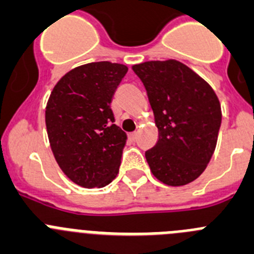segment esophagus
<instances>
[{
	"label": "esophagus",
	"mask_w": 254,
	"mask_h": 254,
	"mask_svg": "<svg viewBox=\"0 0 254 254\" xmlns=\"http://www.w3.org/2000/svg\"><path fill=\"white\" fill-rule=\"evenodd\" d=\"M136 135H138V132H136V131L130 132V134H129V139H130V140H131V141H135Z\"/></svg>",
	"instance_id": "1"
}]
</instances>
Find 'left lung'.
Instances as JSON below:
<instances>
[{"mask_svg": "<svg viewBox=\"0 0 254 254\" xmlns=\"http://www.w3.org/2000/svg\"><path fill=\"white\" fill-rule=\"evenodd\" d=\"M143 82L158 127V141L145 152L153 175L168 186H184L204 172L221 124L218 96L181 62L132 65Z\"/></svg>", "mask_w": 254, "mask_h": 254, "instance_id": "8db88e82", "label": "left lung"}]
</instances>
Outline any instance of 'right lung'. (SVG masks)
<instances>
[{
    "label": "right lung",
    "instance_id": "obj_1",
    "mask_svg": "<svg viewBox=\"0 0 254 254\" xmlns=\"http://www.w3.org/2000/svg\"><path fill=\"white\" fill-rule=\"evenodd\" d=\"M127 67L95 62L69 70L54 86L45 109L50 148L74 184L104 187L118 176L127 132L115 125L114 93Z\"/></svg>",
    "mask_w": 254,
    "mask_h": 254
}]
</instances>
